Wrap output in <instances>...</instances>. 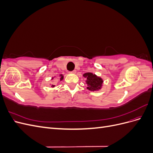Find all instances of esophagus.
<instances>
[{
  "instance_id": "34e87169",
  "label": "esophagus",
  "mask_w": 153,
  "mask_h": 153,
  "mask_svg": "<svg viewBox=\"0 0 153 153\" xmlns=\"http://www.w3.org/2000/svg\"><path fill=\"white\" fill-rule=\"evenodd\" d=\"M71 73H73V74H75V73H76V70H73V71H71Z\"/></svg>"
}]
</instances>
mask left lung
I'll return each instance as SVG.
<instances>
[{
  "label": "left lung",
  "mask_w": 153,
  "mask_h": 153,
  "mask_svg": "<svg viewBox=\"0 0 153 153\" xmlns=\"http://www.w3.org/2000/svg\"><path fill=\"white\" fill-rule=\"evenodd\" d=\"M83 76L87 78L85 81L86 84H87V89L89 91H97L100 90L102 87L103 80L102 78L96 75L95 74L92 73H86L84 74Z\"/></svg>",
  "instance_id": "1"
}]
</instances>
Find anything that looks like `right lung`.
<instances>
[{
	"mask_svg": "<svg viewBox=\"0 0 153 153\" xmlns=\"http://www.w3.org/2000/svg\"><path fill=\"white\" fill-rule=\"evenodd\" d=\"M59 76H60V81L62 80H63V78H64V76H63V75H60ZM53 78H52V80L53 79ZM51 87H55V85H51Z\"/></svg>",
	"mask_w": 153,
	"mask_h": 153,
	"instance_id": "1",
	"label": "right lung"
}]
</instances>
